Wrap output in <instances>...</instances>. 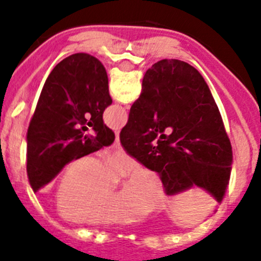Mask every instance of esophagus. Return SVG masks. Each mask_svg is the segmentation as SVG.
<instances>
[{
	"label": "esophagus",
	"instance_id": "1",
	"mask_svg": "<svg viewBox=\"0 0 261 261\" xmlns=\"http://www.w3.org/2000/svg\"><path fill=\"white\" fill-rule=\"evenodd\" d=\"M112 147H114L115 150L123 151L122 145H120V139H119V135H116V139H115V143H114V146H112Z\"/></svg>",
	"mask_w": 261,
	"mask_h": 261
}]
</instances>
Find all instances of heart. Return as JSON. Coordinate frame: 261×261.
Returning <instances> with one entry per match:
<instances>
[{
	"label": "heart",
	"instance_id": "b5f03b06",
	"mask_svg": "<svg viewBox=\"0 0 261 261\" xmlns=\"http://www.w3.org/2000/svg\"><path fill=\"white\" fill-rule=\"evenodd\" d=\"M131 161L112 157L104 163L92 155L75 160L63 173L57 207L69 221L87 225L130 223L160 206L163 195L159 181L146 168H138L115 194L112 176L131 168Z\"/></svg>",
	"mask_w": 261,
	"mask_h": 261
}]
</instances>
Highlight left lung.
Instances as JSON below:
<instances>
[{
    "instance_id": "1",
    "label": "left lung",
    "mask_w": 261,
    "mask_h": 261,
    "mask_svg": "<svg viewBox=\"0 0 261 261\" xmlns=\"http://www.w3.org/2000/svg\"><path fill=\"white\" fill-rule=\"evenodd\" d=\"M111 104L107 71L97 58L79 53L53 69L27 131V174L34 192L71 161L114 143V131L102 122Z\"/></svg>"
}]
</instances>
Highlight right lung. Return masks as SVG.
<instances>
[{"label":"right lung","mask_w":261,"mask_h":261,"mask_svg":"<svg viewBox=\"0 0 261 261\" xmlns=\"http://www.w3.org/2000/svg\"><path fill=\"white\" fill-rule=\"evenodd\" d=\"M120 143L160 174L167 195L198 186L223 200L233 164L230 141L210 88L187 62L163 59L146 71Z\"/></svg>","instance_id":"1"}]
</instances>
